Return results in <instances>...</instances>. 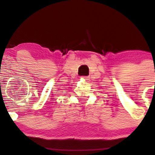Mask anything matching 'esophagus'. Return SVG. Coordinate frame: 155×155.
Listing matches in <instances>:
<instances>
[{
	"label": "esophagus",
	"mask_w": 155,
	"mask_h": 155,
	"mask_svg": "<svg viewBox=\"0 0 155 155\" xmlns=\"http://www.w3.org/2000/svg\"><path fill=\"white\" fill-rule=\"evenodd\" d=\"M82 78H83L84 79H86V80H87V79H88V78L87 77V76H83V77H82Z\"/></svg>",
	"instance_id": "esophagus-1"
}]
</instances>
